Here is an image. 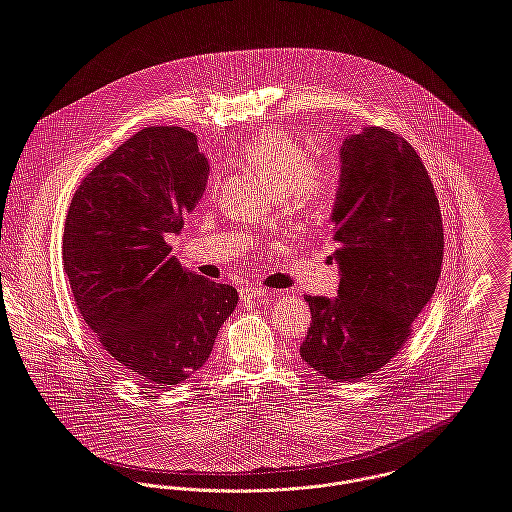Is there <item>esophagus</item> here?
Listing matches in <instances>:
<instances>
[{
    "label": "esophagus",
    "mask_w": 512,
    "mask_h": 512,
    "mask_svg": "<svg viewBox=\"0 0 512 512\" xmlns=\"http://www.w3.org/2000/svg\"><path fill=\"white\" fill-rule=\"evenodd\" d=\"M240 296L242 298H262V296H266V292L262 290V288H258V286H244V288H240Z\"/></svg>",
    "instance_id": "obj_1"
}]
</instances>
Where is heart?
I'll list each match as a JSON object with an SVG mask.
<instances>
[{
  "label": "heart",
  "instance_id": "heart-1",
  "mask_svg": "<svg viewBox=\"0 0 512 512\" xmlns=\"http://www.w3.org/2000/svg\"><path fill=\"white\" fill-rule=\"evenodd\" d=\"M240 155L282 198L292 218L312 224L330 214L340 174L332 165L312 163L310 149L292 135L280 129H264L244 143Z\"/></svg>",
  "mask_w": 512,
  "mask_h": 512
}]
</instances>
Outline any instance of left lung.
<instances>
[{
  "label": "left lung",
  "instance_id": "obj_1",
  "mask_svg": "<svg viewBox=\"0 0 512 512\" xmlns=\"http://www.w3.org/2000/svg\"><path fill=\"white\" fill-rule=\"evenodd\" d=\"M332 222L340 248L334 300L306 296L312 312L302 359L328 379H365L389 363L435 294L443 220L421 157L399 135L367 127L343 141Z\"/></svg>",
  "mask_w": 512,
  "mask_h": 512
}]
</instances>
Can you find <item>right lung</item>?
Instances as JSON below:
<instances>
[{"instance_id":"1","label":"right lung","mask_w":512,"mask_h":512,"mask_svg":"<svg viewBox=\"0 0 512 512\" xmlns=\"http://www.w3.org/2000/svg\"><path fill=\"white\" fill-rule=\"evenodd\" d=\"M208 161L180 127H145L73 194L63 268L75 304L113 363L167 389L198 371L238 292L186 268L167 244L200 200Z\"/></svg>"}]
</instances>
